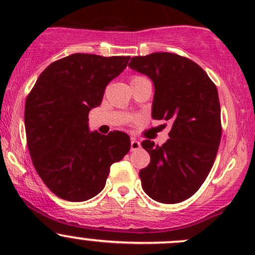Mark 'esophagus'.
<instances>
[{
	"instance_id": "obj_1",
	"label": "esophagus",
	"mask_w": 255,
	"mask_h": 255,
	"mask_svg": "<svg viewBox=\"0 0 255 255\" xmlns=\"http://www.w3.org/2000/svg\"><path fill=\"white\" fill-rule=\"evenodd\" d=\"M139 148H140V142H138L135 138H132V140H130V150L134 151Z\"/></svg>"
}]
</instances>
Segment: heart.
I'll return each mask as SVG.
<instances>
[{
	"label": "heart",
	"instance_id": "obj_1",
	"mask_svg": "<svg viewBox=\"0 0 255 255\" xmlns=\"http://www.w3.org/2000/svg\"><path fill=\"white\" fill-rule=\"evenodd\" d=\"M134 79H135V78H134Z\"/></svg>",
	"mask_w": 255,
	"mask_h": 255
}]
</instances>
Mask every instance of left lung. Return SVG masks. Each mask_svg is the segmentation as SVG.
Here are the masks:
<instances>
[{
  "label": "left lung",
  "instance_id": "left-lung-1",
  "mask_svg": "<svg viewBox=\"0 0 255 255\" xmlns=\"http://www.w3.org/2000/svg\"><path fill=\"white\" fill-rule=\"evenodd\" d=\"M154 85L151 117L171 123L169 139L142 146L150 163L139 171L146 195L161 204H177L200 189L215 163L221 142L217 87L201 66L171 53L135 56L128 64Z\"/></svg>",
  "mask_w": 255,
  "mask_h": 255
}]
</instances>
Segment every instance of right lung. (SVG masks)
Here are the masks:
<instances>
[{"instance_id":"1","label":"right lung","mask_w":255,"mask_h":255,"mask_svg":"<svg viewBox=\"0 0 255 255\" xmlns=\"http://www.w3.org/2000/svg\"><path fill=\"white\" fill-rule=\"evenodd\" d=\"M129 56L71 54L43 71L25 100L27 144L38 175L51 192L81 202L102 191L110 166L129 151V135L89 128V112L126 69Z\"/></svg>"}]
</instances>
